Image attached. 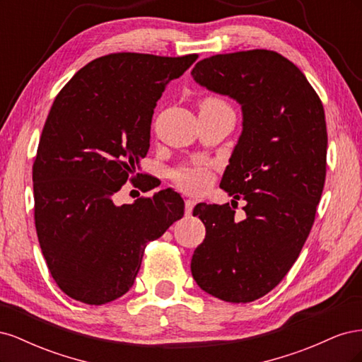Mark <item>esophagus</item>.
Here are the masks:
<instances>
[{"label": "esophagus", "instance_id": "34e87169", "mask_svg": "<svg viewBox=\"0 0 362 362\" xmlns=\"http://www.w3.org/2000/svg\"><path fill=\"white\" fill-rule=\"evenodd\" d=\"M194 205H196V202L193 199H185V214H187V216L192 214Z\"/></svg>", "mask_w": 362, "mask_h": 362}]
</instances>
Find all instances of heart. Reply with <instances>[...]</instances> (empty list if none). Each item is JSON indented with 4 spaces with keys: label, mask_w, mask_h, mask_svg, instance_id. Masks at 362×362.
Returning a JSON list of instances; mask_svg holds the SVG:
<instances>
[{
    "label": "heart",
    "mask_w": 362,
    "mask_h": 362,
    "mask_svg": "<svg viewBox=\"0 0 362 362\" xmlns=\"http://www.w3.org/2000/svg\"><path fill=\"white\" fill-rule=\"evenodd\" d=\"M217 107H228L223 100L217 96H206L199 103V108H217ZM170 178L178 189L198 194L205 192L213 181V169L208 164L194 163L185 164L170 172Z\"/></svg>",
    "instance_id": "b5f03b06"
}]
</instances>
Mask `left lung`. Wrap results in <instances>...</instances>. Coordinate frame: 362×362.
<instances>
[{
	"label": "left lung",
	"mask_w": 362,
	"mask_h": 362,
	"mask_svg": "<svg viewBox=\"0 0 362 362\" xmlns=\"http://www.w3.org/2000/svg\"><path fill=\"white\" fill-rule=\"evenodd\" d=\"M192 76L242 104L243 131L221 187L246 201L242 222L229 204L194 206L206 233L192 275L214 298L247 303L278 286L310 235L326 178L323 104L302 71L270 49L216 54Z\"/></svg>",
	"instance_id": "left-lung-1"
}]
</instances>
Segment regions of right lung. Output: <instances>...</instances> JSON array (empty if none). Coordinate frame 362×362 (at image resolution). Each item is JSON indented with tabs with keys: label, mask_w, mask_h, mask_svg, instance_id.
<instances>
[{
	"label": "right lung",
	"mask_w": 362,
	"mask_h": 362,
	"mask_svg": "<svg viewBox=\"0 0 362 362\" xmlns=\"http://www.w3.org/2000/svg\"><path fill=\"white\" fill-rule=\"evenodd\" d=\"M196 59L107 54L54 100L33 163L35 223L51 275L69 298L103 305L125 294L146 245L184 216L170 189L120 206L112 196L141 178L134 172L148 154L157 101Z\"/></svg>",
	"instance_id": "1"
}]
</instances>
